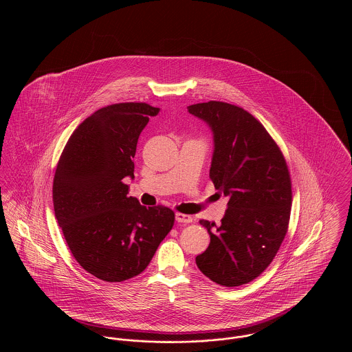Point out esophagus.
I'll return each mask as SVG.
<instances>
[{
  "label": "esophagus",
  "instance_id": "obj_1",
  "mask_svg": "<svg viewBox=\"0 0 352 352\" xmlns=\"http://www.w3.org/2000/svg\"><path fill=\"white\" fill-rule=\"evenodd\" d=\"M175 220H177L178 223H191V221H192V218H191L190 215L177 212V214H175Z\"/></svg>",
  "mask_w": 352,
  "mask_h": 352
}]
</instances>
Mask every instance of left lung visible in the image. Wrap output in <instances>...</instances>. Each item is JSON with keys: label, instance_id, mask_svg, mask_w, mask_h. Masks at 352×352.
<instances>
[{"label": "left lung", "instance_id": "left-lung-1", "mask_svg": "<svg viewBox=\"0 0 352 352\" xmlns=\"http://www.w3.org/2000/svg\"><path fill=\"white\" fill-rule=\"evenodd\" d=\"M187 108L214 133L210 178L230 197L219 227L199 221L211 241L197 265L221 286L248 284L268 268L287 232L292 181L284 154L263 124L237 105L208 101Z\"/></svg>", "mask_w": 352, "mask_h": 352}]
</instances>
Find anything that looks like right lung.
I'll return each instance as SVG.
<instances>
[{"label":"right lung","mask_w":352,"mask_h":352,"mask_svg":"<svg viewBox=\"0 0 352 352\" xmlns=\"http://www.w3.org/2000/svg\"><path fill=\"white\" fill-rule=\"evenodd\" d=\"M158 112L146 102L101 108L71 134L55 170L54 211L68 248L107 283L144 272L174 226L173 210L141 206L124 184L134 178L138 137Z\"/></svg>","instance_id":"obj_1"}]
</instances>
